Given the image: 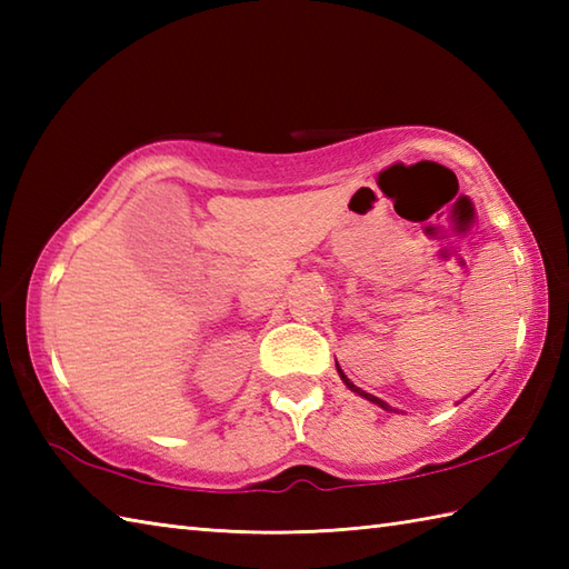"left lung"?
Wrapping results in <instances>:
<instances>
[{"instance_id": "1", "label": "left lung", "mask_w": 569, "mask_h": 569, "mask_svg": "<svg viewBox=\"0 0 569 569\" xmlns=\"http://www.w3.org/2000/svg\"><path fill=\"white\" fill-rule=\"evenodd\" d=\"M337 371H340V377H342V381L347 383V389H352L355 393H359V396H365V398H367V401H371V403H377V406H379V408H383V410H396V408H391L389 403H383V401H381V398H377V396H371V393H367V391H361V389H359V386H355L352 381H349V379L345 377V371H342L340 367H337Z\"/></svg>"}]
</instances>
